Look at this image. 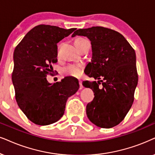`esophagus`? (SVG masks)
<instances>
[{"mask_svg":"<svg viewBox=\"0 0 155 155\" xmlns=\"http://www.w3.org/2000/svg\"><path fill=\"white\" fill-rule=\"evenodd\" d=\"M79 84H80V89L81 90V89H82V88H83V85H82V80H79Z\"/></svg>","mask_w":155,"mask_h":155,"instance_id":"1","label":"esophagus"}]
</instances>
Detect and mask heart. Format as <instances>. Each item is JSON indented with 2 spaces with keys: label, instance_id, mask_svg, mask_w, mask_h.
<instances>
[{
  "label": "heart",
  "instance_id": "obj_1",
  "mask_svg": "<svg viewBox=\"0 0 155 155\" xmlns=\"http://www.w3.org/2000/svg\"><path fill=\"white\" fill-rule=\"evenodd\" d=\"M87 41L85 38H78L75 40V46L79 45L83 42ZM82 72H83V65H79V64H70L63 68L62 70V73L63 75L65 76H70V77H75L78 78L82 75Z\"/></svg>",
  "mask_w": 155,
  "mask_h": 155
}]
</instances>
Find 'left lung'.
<instances>
[{
  "mask_svg": "<svg viewBox=\"0 0 155 155\" xmlns=\"http://www.w3.org/2000/svg\"><path fill=\"white\" fill-rule=\"evenodd\" d=\"M75 35L86 36L91 41L92 57L86 74L99 80L82 82L95 92L86 107L88 119L101 128L113 127L124 120L133 104L138 82L135 52L122 34L107 28L78 29L72 37Z\"/></svg>",
  "mask_w": 155,
  "mask_h": 155,
  "instance_id": "obj_1",
  "label": "left lung"
}]
</instances>
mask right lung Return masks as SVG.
<instances>
[{"instance_id": "obj_1", "label": "right lung", "mask_w": 155, "mask_h": 155, "mask_svg": "<svg viewBox=\"0 0 155 155\" xmlns=\"http://www.w3.org/2000/svg\"><path fill=\"white\" fill-rule=\"evenodd\" d=\"M76 28L38 25L31 29L15 47L12 81L15 100L28 119L38 125H48L63 117L68 98L79 89L78 80L65 77L51 84L57 63V43Z\"/></svg>"}]
</instances>
